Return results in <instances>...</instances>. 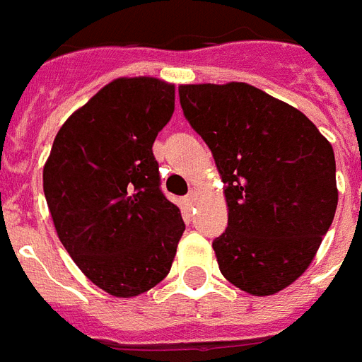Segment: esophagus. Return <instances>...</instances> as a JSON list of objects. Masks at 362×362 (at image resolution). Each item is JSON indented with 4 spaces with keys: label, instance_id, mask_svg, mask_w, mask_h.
I'll return each instance as SVG.
<instances>
[{
    "label": "esophagus",
    "instance_id": "obj_1",
    "mask_svg": "<svg viewBox=\"0 0 362 362\" xmlns=\"http://www.w3.org/2000/svg\"><path fill=\"white\" fill-rule=\"evenodd\" d=\"M185 204H187V207H194V204H196V194H194V192H190V194L187 196V198H185Z\"/></svg>",
    "mask_w": 362,
    "mask_h": 362
}]
</instances>
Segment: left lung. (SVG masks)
<instances>
[{
  "mask_svg": "<svg viewBox=\"0 0 362 362\" xmlns=\"http://www.w3.org/2000/svg\"><path fill=\"white\" fill-rule=\"evenodd\" d=\"M185 117L213 153L228 228L213 241L224 279L267 297L316 256L338 204L332 146L303 112L245 82L179 86Z\"/></svg>",
  "mask_w": 362,
  "mask_h": 362,
  "instance_id": "1",
  "label": "left lung"
}]
</instances>
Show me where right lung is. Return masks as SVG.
Listing matches in <instances>:
<instances>
[{"mask_svg":"<svg viewBox=\"0 0 362 362\" xmlns=\"http://www.w3.org/2000/svg\"><path fill=\"white\" fill-rule=\"evenodd\" d=\"M175 86L115 78L63 123L42 170L57 237L114 297L146 293L170 273L185 231L160 192L153 141L172 119Z\"/></svg>","mask_w":362,"mask_h":362,"instance_id":"1","label":"right lung"}]
</instances>
